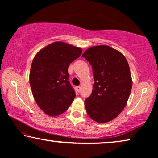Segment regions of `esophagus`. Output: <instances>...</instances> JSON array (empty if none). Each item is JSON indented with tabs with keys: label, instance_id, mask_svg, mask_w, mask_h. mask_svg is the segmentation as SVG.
Returning <instances> with one entry per match:
<instances>
[{
	"label": "esophagus",
	"instance_id": "1",
	"mask_svg": "<svg viewBox=\"0 0 158 158\" xmlns=\"http://www.w3.org/2000/svg\"><path fill=\"white\" fill-rule=\"evenodd\" d=\"M76 90H77V92L79 93L80 90H81V87H80V86H77L76 87Z\"/></svg>",
	"mask_w": 158,
	"mask_h": 158
}]
</instances>
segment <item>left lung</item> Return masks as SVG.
Returning a JSON list of instances; mask_svg holds the SVG:
<instances>
[{"label":"left lung","mask_w":158,"mask_h":158,"mask_svg":"<svg viewBox=\"0 0 158 158\" xmlns=\"http://www.w3.org/2000/svg\"><path fill=\"white\" fill-rule=\"evenodd\" d=\"M82 56L92 65L95 81L92 94L85 100V110L95 122L111 121L123 110L130 97L129 64L122 53L106 45L90 47Z\"/></svg>","instance_id":"1"}]
</instances>
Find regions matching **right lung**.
I'll list each match as a JSON object with an SVG mask.
<instances>
[{"mask_svg": "<svg viewBox=\"0 0 158 158\" xmlns=\"http://www.w3.org/2000/svg\"><path fill=\"white\" fill-rule=\"evenodd\" d=\"M81 53V48L58 41L42 48L34 57L29 81L37 105L48 116L62 114L75 98L68 81V67Z\"/></svg>", "mask_w": 158, "mask_h": 158, "instance_id": "obj_1", "label": "right lung"}]
</instances>
